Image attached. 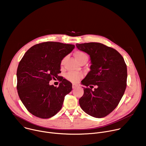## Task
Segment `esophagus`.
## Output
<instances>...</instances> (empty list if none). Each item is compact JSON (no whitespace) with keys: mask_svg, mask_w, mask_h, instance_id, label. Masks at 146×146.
Instances as JSON below:
<instances>
[{"mask_svg":"<svg viewBox=\"0 0 146 146\" xmlns=\"http://www.w3.org/2000/svg\"><path fill=\"white\" fill-rule=\"evenodd\" d=\"M78 86L77 84H72V88H73V89H75V88H77Z\"/></svg>","mask_w":146,"mask_h":146,"instance_id":"esophagus-1","label":"esophagus"}]
</instances>
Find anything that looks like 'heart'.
Instances as JSON below:
<instances>
[{"instance_id":"b5f03b06","label":"heart","mask_w":146,"mask_h":146,"mask_svg":"<svg viewBox=\"0 0 146 146\" xmlns=\"http://www.w3.org/2000/svg\"><path fill=\"white\" fill-rule=\"evenodd\" d=\"M74 56L78 61L80 63V62L87 60H88V57L86 53L81 51H76L74 52ZM66 57L64 58L60 61V65H63L64 64V62L65 61ZM82 77V74L81 73H74V72H69L66 74V78L73 82H77L80 78Z\"/></svg>"}]
</instances>
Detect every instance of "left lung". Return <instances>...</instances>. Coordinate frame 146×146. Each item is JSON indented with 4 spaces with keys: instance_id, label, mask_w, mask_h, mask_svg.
<instances>
[{
    "instance_id": "1",
    "label": "left lung",
    "mask_w": 146,
    "mask_h": 146,
    "mask_svg": "<svg viewBox=\"0 0 146 146\" xmlns=\"http://www.w3.org/2000/svg\"><path fill=\"white\" fill-rule=\"evenodd\" d=\"M76 47L90 55L91 62L90 72L81 81L87 87L79 99L80 106L91 116L106 117L116 108L125 91L127 65L117 50L102 43L77 44ZM93 85L97 86L94 91Z\"/></svg>"
}]
</instances>
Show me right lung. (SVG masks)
I'll list each match as a JSON object with an SVG mask.
<instances>
[{"label":"right lung","instance_id":"right-lung-1","mask_svg":"<svg viewBox=\"0 0 146 146\" xmlns=\"http://www.w3.org/2000/svg\"><path fill=\"white\" fill-rule=\"evenodd\" d=\"M74 47L54 41L39 43L31 47L20 60L17 71V89L21 100L33 115L48 118L61 109L72 84L58 76L60 61ZM55 78L61 81L58 88L49 84V81Z\"/></svg>","mask_w":146,"mask_h":146}]
</instances>
